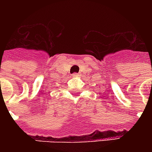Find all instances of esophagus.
<instances>
[{"label": "esophagus", "mask_w": 152, "mask_h": 152, "mask_svg": "<svg viewBox=\"0 0 152 152\" xmlns=\"http://www.w3.org/2000/svg\"><path fill=\"white\" fill-rule=\"evenodd\" d=\"M79 76V73H73L72 76Z\"/></svg>", "instance_id": "1"}]
</instances>
